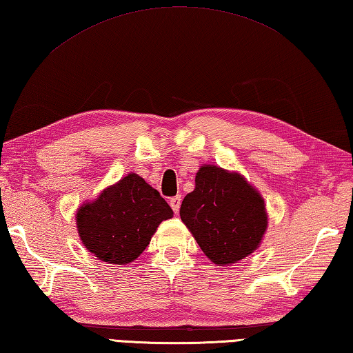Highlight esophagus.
<instances>
[{
	"label": "esophagus",
	"mask_w": 353,
	"mask_h": 353,
	"mask_svg": "<svg viewBox=\"0 0 353 353\" xmlns=\"http://www.w3.org/2000/svg\"><path fill=\"white\" fill-rule=\"evenodd\" d=\"M181 203H182L181 196H174V197L170 199V205H171V208H172V211H174V213H179V210H181Z\"/></svg>",
	"instance_id": "obj_1"
}]
</instances>
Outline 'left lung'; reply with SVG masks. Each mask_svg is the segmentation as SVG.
Instances as JSON below:
<instances>
[{
  "label": "left lung",
  "mask_w": 353,
  "mask_h": 353,
  "mask_svg": "<svg viewBox=\"0 0 353 353\" xmlns=\"http://www.w3.org/2000/svg\"><path fill=\"white\" fill-rule=\"evenodd\" d=\"M181 219L217 265L234 264L252 254L268 223L259 191L239 172L214 165L199 168L196 188L182 201Z\"/></svg>",
  "instance_id": "obj_1"
}]
</instances>
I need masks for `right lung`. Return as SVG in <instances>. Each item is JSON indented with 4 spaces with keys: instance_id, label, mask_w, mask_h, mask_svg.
<instances>
[{
    "instance_id": "add662e5",
    "label": "right lung",
    "mask_w": 353,
    "mask_h": 353,
    "mask_svg": "<svg viewBox=\"0 0 353 353\" xmlns=\"http://www.w3.org/2000/svg\"><path fill=\"white\" fill-rule=\"evenodd\" d=\"M171 217L172 210L159 191L131 172L81 205L77 230L95 258L125 265L143 253L160 222Z\"/></svg>"
}]
</instances>
